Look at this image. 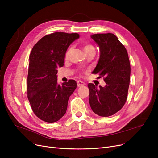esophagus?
Here are the masks:
<instances>
[{"instance_id": "34e87169", "label": "esophagus", "mask_w": 158, "mask_h": 158, "mask_svg": "<svg viewBox=\"0 0 158 158\" xmlns=\"http://www.w3.org/2000/svg\"><path fill=\"white\" fill-rule=\"evenodd\" d=\"M85 84L84 82H82V81H81V80L77 81V85H78V87L84 86V85Z\"/></svg>"}]
</instances>
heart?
Instances as JSON below:
<instances>
[{
    "label": "heart",
    "mask_w": 158,
    "mask_h": 158,
    "mask_svg": "<svg viewBox=\"0 0 158 158\" xmlns=\"http://www.w3.org/2000/svg\"><path fill=\"white\" fill-rule=\"evenodd\" d=\"M92 48H94V47H93L92 45H85V46L84 47V51H86V50H88V49H92ZM68 53H69V51H67V52H66V56L68 55Z\"/></svg>",
    "instance_id": "b5f03b06"
}]
</instances>
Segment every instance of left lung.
<instances>
[{
  "instance_id": "1",
  "label": "left lung",
  "mask_w": 158,
  "mask_h": 158,
  "mask_svg": "<svg viewBox=\"0 0 158 158\" xmlns=\"http://www.w3.org/2000/svg\"><path fill=\"white\" fill-rule=\"evenodd\" d=\"M99 48V59L93 74L104 78L106 86L89 83V106L99 116L109 117L125 105L130 83L131 64L127 49L113 33L91 35Z\"/></svg>"
}]
</instances>
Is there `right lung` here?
<instances>
[{"label":"right lung","instance_id":"add662e5","mask_svg":"<svg viewBox=\"0 0 158 158\" xmlns=\"http://www.w3.org/2000/svg\"><path fill=\"white\" fill-rule=\"evenodd\" d=\"M80 37L78 33L55 32L42 37L30 55L27 98L41 120L58 121L66 113L68 101L77 86L76 81L57 83V68L64 65L66 50Z\"/></svg>","mask_w":158,"mask_h":158}]
</instances>
